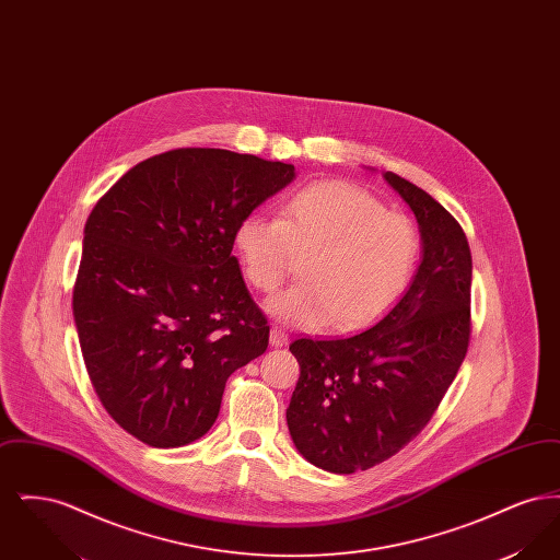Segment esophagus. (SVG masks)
I'll return each mask as SVG.
<instances>
[{"instance_id":"34e87169","label":"esophagus","mask_w":560,"mask_h":560,"mask_svg":"<svg viewBox=\"0 0 560 560\" xmlns=\"http://www.w3.org/2000/svg\"><path fill=\"white\" fill-rule=\"evenodd\" d=\"M288 338H290V336H288L283 329H279V327H272V329H270V345H272V347L279 348L283 347V345H288Z\"/></svg>"}]
</instances>
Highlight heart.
Masks as SVG:
<instances>
[{"instance_id": "heart-1", "label": "heart", "mask_w": 560, "mask_h": 560, "mask_svg": "<svg viewBox=\"0 0 560 560\" xmlns=\"http://www.w3.org/2000/svg\"><path fill=\"white\" fill-rule=\"evenodd\" d=\"M243 279L272 293L304 258L302 283L268 302L283 323L352 331L390 311L407 292L420 235L405 213L386 210L365 188L315 183L295 190L279 218L247 213L235 231Z\"/></svg>"}]
</instances>
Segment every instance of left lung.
<instances>
[{
    "label": "left lung",
    "instance_id": "8db88e82",
    "mask_svg": "<svg viewBox=\"0 0 560 560\" xmlns=\"http://www.w3.org/2000/svg\"><path fill=\"white\" fill-rule=\"evenodd\" d=\"M424 256L399 302L361 334L290 345L300 377L288 407L295 450L336 475L368 470L411 443L439 409L470 345L472 256L459 222L393 172Z\"/></svg>",
    "mask_w": 560,
    "mask_h": 560
}]
</instances>
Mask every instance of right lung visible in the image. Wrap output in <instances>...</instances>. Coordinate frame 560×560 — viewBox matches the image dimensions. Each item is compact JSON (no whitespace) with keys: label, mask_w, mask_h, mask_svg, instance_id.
Instances as JSON below:
<instances>
[{"label":"right lung","mask_w":560,"mask_h":560,"mask_svg":"<svg viewBox=\"0 0 560 560\" xmlns=\"http://www.w3.org/2000/svg\"><path fill=\"white\" fill-rule=\"evenodd\" d=\"M292 180V163L174 149L133 165L88 215L81 354L108 416L138 441L203 436L229 375L267 350V317L231 252L241 220Z\"/></svg>","instance_id":"obj_1"}]
</instances>
